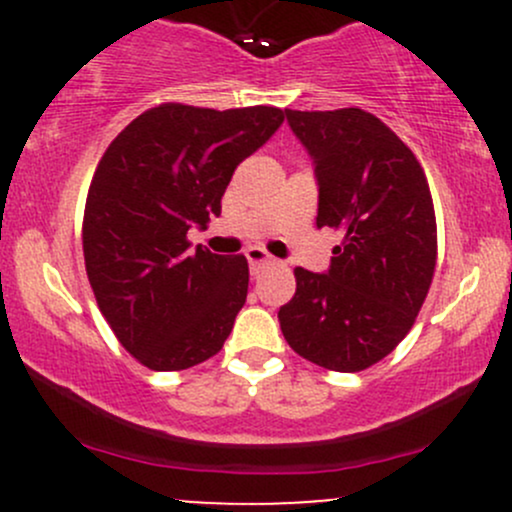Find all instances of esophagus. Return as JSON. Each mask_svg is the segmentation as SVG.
<instances>
[{
	"label": "esophagus",
	"instance_id": "esophagus-1",
	"mask_svg": "<svg viewBox=\"0 0 512 512\" xmlns=\"http://www.w3.org/2000/svg\"><path fill=\"white\" fill-rule=\"evenodd\" d=\"M245 257H248V264H250V274H260L267 264L274 262L272 255H267L262 248H248L245 250Z\"/></svg>",
	"mask_w": 512,
	"mask_h": 512
}]
</instances>
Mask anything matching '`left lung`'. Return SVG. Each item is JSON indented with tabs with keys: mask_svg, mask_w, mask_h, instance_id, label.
<instances>
[{
	"mask_svg": "<svg viewBox=\"0 0 512 512\" xmlns=\"http://www.w3.org/2000/svg\"><path fill=\"white\" fill-rule=\"evenodd\" d=\"M286 122L308 151L317 226L342 233L330 269H296V296L279 308L298 356L356 373L407 337L436 269V214L409 146L358 108L301 113Z\"/></svg>",
	"mask_w": 512,
	"mask_h": 512,
	"instance_id": "8db88e82",
	"label": "left lung"
}]
</instances>
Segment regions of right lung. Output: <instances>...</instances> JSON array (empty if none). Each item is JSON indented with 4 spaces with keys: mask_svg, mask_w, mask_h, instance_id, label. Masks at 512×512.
<instances>
[{
    "mask_svg": "<svg viewBox=\"0 0 512 512\" xmlns=\"http://www.w3.org/2000/svg\"><path fill=\"white\" fill-rule=\"evenodd\" d=\"M281 122L284 110L269 105H158L98 163L84 214L86 274L115 337L146 368H192L231 334L248 298V260L190 252L187 231L221 214L233 170Z\"/></svg>",
    "mask_w": 512,
    "mask_h": 512,
    "instance_id": "1",
    "label": "right lung"
}]
</instances>
